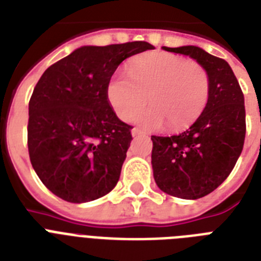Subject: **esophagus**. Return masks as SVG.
<instances>
[{"mask_svg":"<svg viewBox=\"0 0 261 261\" xmlns=\"http://www.w3.org/2000/svg\"><path fill=\"white\" fill-rule=\"evenodd\" d=\"M143 130L140 128H133L132 129V136H139V135H143Z\"/></svg>","mask_w":261,"mask_h":261,"instance_id":"esophagus-1","label":"esophagus"}]
</instances>
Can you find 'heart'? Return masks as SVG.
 <instances>
[{"label": "heart", "mask_w": 261, "mask_h": 261, "mask_svg": "<svg viewBox=\"0 0 261 261\" xmlns=\"http://www.w3.org/2000/svg\"><path fill=\"white\" fill-rule=\"evenodd\" d=\"M128 74L113 75L106 86L108 101L118 117L130 121L148 102L137 122L145 128L182 130L205 110L212 79L202 64L170 52H147L129 60Z\"/></svg>", "instance_id": "obj_1"}]
</instances>
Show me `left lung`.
I'll return each instance as SVG.
<instances>
[{
  "label": "left lung",
  "mask_w": 261,
  "mask_h": 261,
  "mask_svg": "<svg viewBox=\"0 0 261 261\" xmlns=\"http://www.w3.org/2000/svg\"><path fill=\"white\" fill-rule=\"evenodd\" d=\"M163 48L195 59L212 79L209 102L187 130L171 137L151 136L158 187L172 197L198 199L228 178L241 155L247 130L244 94L224 59L195 45Z\"/></svg>",
  "instance_id": "left-lung-1"
}]
</instances>
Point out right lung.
Masks as SVG:
<instances>
[{
    "label": "right lung",
    "mask_w": 261,
    "mask_h": 261,
    "mask_svg": "<svg viewBox=\"0 0 261 261\" xmlns=\"http://www.w3.org/2000/svg\"><path fill=\"white\" fill-rule=\"evenodd\" d=\"M147 49H153L147 41L85 45L49 66L36 83L29 101V159L56 197L83 203L117 185L133 126L116 116L106 86L122 60Z\"/></svg>",
    "instance_id": "obj_1"
}]
</instances>
